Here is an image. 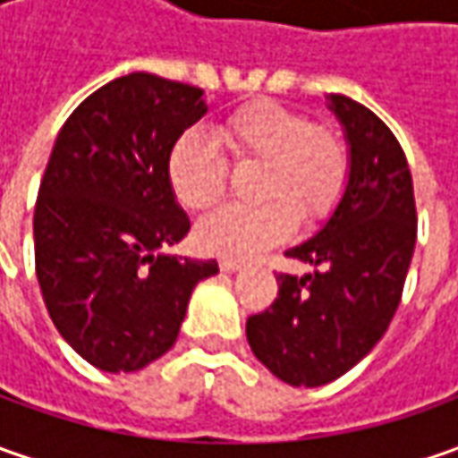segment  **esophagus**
<instances>
[{"mask_svg": "<svg viewBox=\"0 0 458 458\" xmlns=\"http://www.w3.org/2000/svg\"><path fill=\"white\" fill-rule=\"evenodd\" d=\"M219 267L224 273H237V270H242V262L239 259H221Z\"/></svg>", "mask_w": 458, "mask_h": 458, "instance_id": "1", "label": "esophagus"}]
</instances>
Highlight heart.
Listing matches in <instances>:
<instances>
[{"mask_svg": "<svg viewBox=\"0 0 458 458\" xmlns=\"http://www.w3.org/2000/svg\"><path fill=\"white\" fill-rule=\"evenodd\" d=\"M239 167L259 165L255 206H224L196 226L206 255L247 259L283 244L298 226L324 224L352 178V152L342 134L306 112L270 98L242 104L216 127ZM167 185L188 211L211 208L226 193L229 163L201 134L175 137L165 157Z\"/></svg>", "mask_w": 458, "mask_h": 458, "instance_id": "b5f03b06", "label": "heart"}]
</instances>
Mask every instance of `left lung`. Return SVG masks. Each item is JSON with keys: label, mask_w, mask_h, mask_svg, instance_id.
I'll return each instance as SVG.
<instances>
[{"label": "left lung", "mask_w": 458, "mask_h": 458, "mask_svg": "<svg viewBox=\"0 0 458 458\" xmlns=\"http://www.w3.org/2000/svg\"><path fill=\"white\" fill-rule=\"evenodd\" d=\"M331 109L352 145V178L339 208L285 257L313 265L277 273L273 306L247 318V342L293 387L334 382L364 360L395 316L418 234L413 175L390 127L354 98Z\"/></svg>", "instance_id": "8db88e82"}]
</instances>
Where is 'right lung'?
Wrapping results in <instances>:
<instances>
[{"label":"right lung","mask_w":458,"mask_h":458,"mask_svg":"<svg viewBox=\"0 0 458 458\" xmlns=\"http://www.w3.org/2000/svg\"><path fill=\"white\" fill-rule=\"evenodd\" d=\"M206 114L203 89L130 73L86 97L53 145L35 203V273L61 336L104 372H137L178 339L216 259L160 250L191 221L167 185L175 137Z\"/></svg>","instance_id":"obj_1"}]
</instances>
